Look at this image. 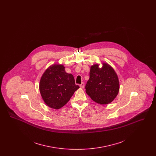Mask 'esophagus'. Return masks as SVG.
I'll use <instances>...</instances> for the list:
<instances>
[{"mask_svg":"<svg viewBox=\"0 0 156 156\" xmlns=\"http://www.w3.org/2000/svg\"><path fill=\"white\" fill-rule=\"evenodd\" d=\"M80 88H84V87H85V83H84L83 82H82L81 84L80 85Z\"/></svg>","mask_w":156,"mask_h":156,"instance_id":"obj_1","label":"esophagus"}]
</instances>
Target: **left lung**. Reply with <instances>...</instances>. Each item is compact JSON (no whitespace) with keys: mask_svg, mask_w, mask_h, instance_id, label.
<instances>
[{"mask_svg":"<svg viewBox=\"0 0 156 156\" xmlns=\"http://www.w3.org/2000/svg\"><path fill=\"white\" fill-rule=\"evenodd\" d=\"M95 64L90 67L89 79L86 92L94 102L101 105L110 104L119 93V81L118 75L108 63L103 62L102 67Z\"/></svg>","mask_w":156,"mask_h":156,"instance_id":"left-lung-1","label":"left lung"}]
</instances>
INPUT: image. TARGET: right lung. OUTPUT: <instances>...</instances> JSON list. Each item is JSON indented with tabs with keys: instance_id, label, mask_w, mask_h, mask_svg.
<instances>
[{
	"instance_id": "right-lung-1",
	"label": "right lung",
	"mask_w": 156,
	"mask_h": 156,
	"mask_svg": "<svg viewBox=\"0 0 156 156\" xmlns=\"http://www.w3.org/2000/svg\"><path fill=\"white\" fill-rule=\"evenodd\" d=\"M79 88L75 85L74 76L66 72L63 65L56 64L46 69L39 84L45 104L54 109L63 107Z\"/></svg>"
}]
</instances>
